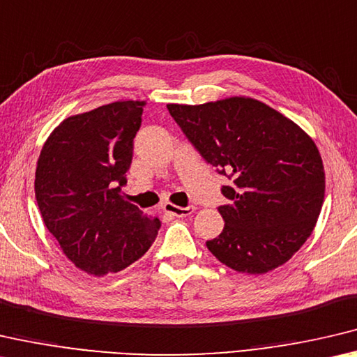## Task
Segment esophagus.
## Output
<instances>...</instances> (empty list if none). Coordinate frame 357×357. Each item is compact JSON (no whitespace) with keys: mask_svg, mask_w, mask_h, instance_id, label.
Instances as JSON below:
<instances>
[{"mask_svg":"<svg viewBox=\"0 0 357 357\" xmlns=\"http://www.w3.org/2000/svg\"><path fill=\"white\" fill-rule=\"evenodd\" d=\"M162 208L166 210L167 213H171L172 217H188V215H191L192 212H195V206H188V207H177L174 206V204H169L166 202L165 206H162Z\"/></svg>","mask_w":357,"mask_h":357,"instance_id":"1","label":"esophagus"}]
</instances>
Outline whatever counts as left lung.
I'll list each match as a JSON object with an SVG mask.
<instances>
[{"label":"left lung","instance_id":"left-lung-1","mask_svg":"<svg viewBox=\"0 0 357 357\" xmlns=\"http://www.w3.org/2000/svg\"><path fill=\"white\" fill-rule=\"evenodd\" d=\"M192 147L231 180L221 192L223 232L207 248L225 266L261 275L293 258L324 201V167L294 121L251 98L199 106L167 104Z\"/></svg>","mask_w":357,"mask_h":357}]
</instances>
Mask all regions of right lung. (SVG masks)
<instances>
[{
  "instance_id": "1",
  "label": "right lung",
  "mask_w": 357,
  "mask_h": 357,
  "mask_svg": "<svg viewBox=\"0 0 357 357\" xmlns=\"http://www.w3.org/2000/svg\"><path fill=\"white\" fill-rule=\"evenodd\" d=\"M140 101L69 116L40 150L34 192L47 229L80 271L104 277L131 266L155 242L160 220L128 202L121 186L142 123Z\"/></svg>"
}]
</instances>
